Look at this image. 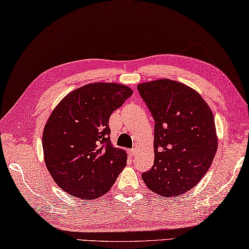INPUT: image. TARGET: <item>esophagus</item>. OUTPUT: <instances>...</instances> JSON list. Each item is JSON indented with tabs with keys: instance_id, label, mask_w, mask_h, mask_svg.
<instances>
[{
	"instance_id": "esophagus-1",
	"label": "esophagus",
	"mask_w": 249,
	"mask_h": 249,
	"mask_svg": "<svg viewBox=\"0 0 249 249\" xmlns=\"http://www.w3.org/2000/svg\"><path fill=\"white\" fill-rule=\"evenodd\" d=\"M129 154H130V157H134L137 154V150L136 149H132V150H130L129 151Z\"/></svg>"
}]
</instances>
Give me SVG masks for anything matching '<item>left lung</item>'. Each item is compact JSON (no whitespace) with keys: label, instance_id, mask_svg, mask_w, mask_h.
I'll use <instances>...</instances> for the list:
<instances>
[{"label":"left lung","instance_id":"8db88e82","mask_svg":"<svg viewBox=\"0 0 249 249\" xmlns=\"http://www.w3.org/2000/svg\"><path fill=\"white\" fill-rule=\"evenodd\" d=\"M154 119V164L142 174L164 197L184 194L210 169L217 150L214 116L193 88L168 78L138 85Z\"/></svg>","mask_w":249,"mask_h":249}]
</instances>
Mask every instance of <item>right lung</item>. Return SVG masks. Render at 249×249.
Here are the masks:
<instances>
[{
    "label": "right lung",
    "instance_id": "obj_1",
    "mask_svg": "<svg viewBox=\"0 0 249 249\" xmlns=\"http://www.w3.org/2000/svg\"><path fill=\"white\" fill-rule=\"evenodd\" d=\"M132 90L93 83L64 97L43 131L45 164L57 185L83 199L103 196L127 165V153L112 146L109 118Z\"/></svg>",
    "mask_w": 249,
    "mask_h": 249
}]
</instances>
